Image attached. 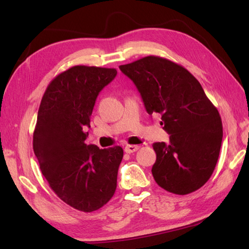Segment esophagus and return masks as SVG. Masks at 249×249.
<instances>
[{
  "mask_svg": "<svg viewBox=\"0 0 249 249\" xmlns=\"http://www.w3.org/2000/svg\"><path fill=\"white\" fill-rule=\"evenodd\" d=\"M139 146L138 145H126L125 146V152L128 153V154H130V153H134L136 151H138Z\"/></svg>",
  "mask_w": 249,
  "mask_h": 249,
  "instance_id": "34e87169",
  "label": "esophagus"
}]
</instances>
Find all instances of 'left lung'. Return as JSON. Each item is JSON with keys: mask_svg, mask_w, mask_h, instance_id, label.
Returning <instances> with one entry per match:
<instances>
[{"mask_svg": "<svg viewBox=\"0 0 249 249\" xmlns=\"http://www.w3.org/2000/svg\"><path fill=\"white\" fill-rule=\"evenodd\" d=\"M120 70L138 89L146 112L160 114L162 128L170 135L168 143L153 144L156 183L177 195L202 187L218 160L223 124L199 81L183 66L154 55Z\"/></svg>", "mask_w": 249, "mask_h": 249, "instance_id": "1", "label": "left lung"}]
</instances>
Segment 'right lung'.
Here are the masks:
<instances>
[{"instance_id": "obj_1", "label": "right lung", "mask_w": 249, "mask_h": 249, "mask_svg": "<svg viewBox=\"0 0 249 249\" xmlns=\"http://www.w3.org/2000/svg\"><path fill=\"white\" fill-rule=\"evenodd\" d=\"M116 70L73 66L52 80L41 98L33 149L43 176L57 197L82 212H93L112 198L123 149L87 144L99 92Z\"/></svg>"}]
</instances>
